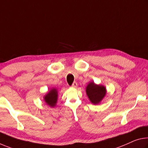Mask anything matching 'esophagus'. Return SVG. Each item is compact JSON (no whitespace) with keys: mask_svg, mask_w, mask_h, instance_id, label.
<instances>
[{"mask_svg":"<svg viewBox=\"0 0 148 148\" xmlns=\"http://www.w3.org/2000/svg\"><path fill=\"white\" fill-rule=\"evenodd\" d=\"M77 85H78V84H77V83L76 82H73V84H72V88H76Z\"/></svg>","mask_w":148,"mask_h":148,"instance_id":"34e87169","label":"esophagus"}]
</instances>
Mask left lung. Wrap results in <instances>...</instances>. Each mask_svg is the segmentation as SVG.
<instances>
[{
  "mask_svg": "<svg viewBox=\"0 0 148 148\" xmlns=\"http://www.w3.org/2000/svg\"><path fill=\"white\" fill-rule=\"evenodd\" d=\"M86 93L92 103L98 104L106 94V89L104 86L90 82L86 88Z\"/></svg>",
  "mask_w": 148,
  "mask_h": 148,
  "instance_id": "obj_1",
  "label": "left lung"
}]
</instances>
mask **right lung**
Returning a JSON list of instances; mask_svg holds the SVG:
<instances>
[{
  "instance_id": "add662e5",
  "label": "right lung",
  "mask_w": 148,
  "mask_h": 148,
  "mask_svg": "<svg viewBox=\"0 0 148 148\" xmlns=\"http://www.w3.org/2000/svg\"><path fill=\"white\" fill-rule=\"evenodd\" d=\"M57 91L56 89H53L46 95L45 97V101L47 104L50 105L51 107H54L57 101Z\"/></svg>"
}]
</instances>
